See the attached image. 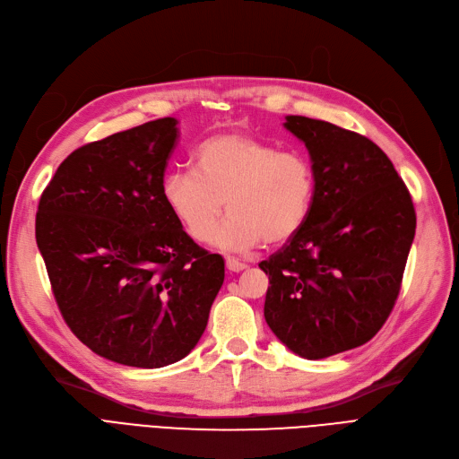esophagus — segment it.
Returning <instances> with one entry per match:
<instances>
[{
  "label": "esophagus",
  "instance_id": "1",
  "mask_svg": "<svg viewBox=\"0 0 459 459\" xmlns=\"http://www.w3.org/2000/svg\"><path fill=\"white\" fill-rule=\"evenodd\" d=\"M226 267H228L231 273H241V271H245L248 265L245 264V261H238L237 257H226Z\"/></svg>",
  "mask_w": 459,
  "mask_h": 459
}]
</instances>
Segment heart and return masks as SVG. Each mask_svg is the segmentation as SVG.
<instances>
[{
  "label": "heart",
  "instance_id": "b5f03b06",
  "mask_svg": "<svg viewBox=\"0 0 459 459\" xmlns=\"http://www.w3.org/2000/svg\"><path fill=\"white\" fill-rule=\"evenodd\" d=\"M316 169L300 151L243 133L204 140L192 152V171H171L162 198L194 241H207L224 212L214 243L248 250L265 241L283 245L304 228L316 198Z\"/></svg>",
  "mask_w": 459,
  "mask_h": 459
}]
</instances>
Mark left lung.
<instances>
[{
	"mask_svg": "<svg viewBox=\"0 0 459 459\" xmlns=\"http://www.w3.org/2000/svg\"><path fill=\"white\" fill-rule=\"evenodd\" d=\"M283 126L307 145L317 186L304 228L259 264L271 283L264 314L283 345L317 360L379 333L402 288L417 214L372 140L302 116Z\"/></svg>",
	"mask_w": 459,
	"mask_h": 459,
	"instance_id": "left-lung-1",
	"label": "left lung"
}]
</instances>
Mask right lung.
Instances as JSON below:
<instances>
[{
    "label": "right lung",
    "mask_w": 459,
    "mask_h": 459,
    "mask_svg": "<svg viewBox=\"0 0 459 459\" xmlns=\"http://www.w3.org/2000/svg\"><path fill=\"white\" fill-rule=\"evenodd\" d=\"M178 119L78 147L39 202L35 237L59 312L93 353L162 368L200 342L224 259L195 245L162 198Z\"/></svg>",
    "instance_id": "right-lung-1"
}]
</instances>
